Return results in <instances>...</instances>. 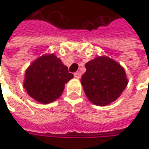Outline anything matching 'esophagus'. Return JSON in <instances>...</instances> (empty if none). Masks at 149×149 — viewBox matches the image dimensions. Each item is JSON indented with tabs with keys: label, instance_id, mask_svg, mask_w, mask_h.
<instances>
[{
	"label": "esophagus",
	"instance_id": "esophagus-1",
	"mask_svg": "<svg viewBox=\"0 0 149 149\" xmlns=\"http://www.w3.org/2000/svg\"><path fill=\"white\" fill-rule=\"evenodd\" d=\"M74 77L76 78V79H80L81 77V73L79 71H77L74 73Z\"/></svg>",
	"mask_w": 149,
	"mask_h": 149
}]
</instances>
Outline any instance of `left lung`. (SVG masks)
Instances as JSON below:
<instances>
[{"label": "left lung", "instance_id": "left-lung-1", "mask_svg": "<svg viewBox=\"0 0 149 149\" xmlns=\"http://www.w3.org/2000/svg\"><path fill=\"white\" fill-rule=\"evenodd\" d=\"M85 68L80 81L86 96L96 105L113 102L128 84L123 67L108 57L99 56L86 63Z\"/></svg>", "mask_w": 149, "mask_h": 149}]
</instances>
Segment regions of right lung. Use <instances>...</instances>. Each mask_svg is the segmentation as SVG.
Returning a JSON list of instances; mask_svg holds the SVG:
<instances>
[{
	"mask_svg": "<svg viewBox=\"0 0 149 149\" xmlns=\"http://www.w3.org/2000/svg\"><path fill=\"white\" fill-rule=\"evenodd\" d=\"M73 77L59 58L54 54H45L26 70L24 88L35 100L49 104L62 95L65 84Z\"/></svg>",
	"mask_w": 149,
	"mask_h": 149,
	"instance_id": "add662e5",
	"label": "right lung"
}]
</instances>
